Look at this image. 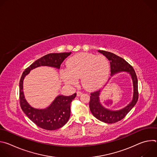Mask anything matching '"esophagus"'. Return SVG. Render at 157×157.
Listing matches in <instances>:
<instances>
[{"mask_svg": "<svg viewBox=\"0 0 157 157\" xmlns=\"http://www.w3.org/2000/svg\"><path fill=\"white\" fill-rule=\"evenodd\" d=\"M82 94V93L81 91H77V96H80Z\"/></svg>", "mask_w": 157, "mask_h": 157, "instance_id": "34e87169", "label": "esophagus"}]
</instances>
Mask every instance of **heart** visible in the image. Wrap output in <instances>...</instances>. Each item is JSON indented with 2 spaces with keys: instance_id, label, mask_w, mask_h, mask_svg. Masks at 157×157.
<instances>
[{
  "instance_id": "obj_1",
  "label": "heart",
  "mask_w": 157,
  "mask_h": 157,
  "mask_svg": "<svg viewBox=\"0 0 157 157\" xmlns=\"http://www.w3.org/2000/svg\"><path fill=\"white\" fill-rule=\"evenodd\" d=\"M66 69L60 71L63 82L75 85L81 78L82 86L89 91L101 87L107 81L110 73V64L103 55L80 53L66 61Z\"/></svg>"
}]
</instances>
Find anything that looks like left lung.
Listing matches in <instances>:
<instances>
[{
	"instance_id": "1",
	"label": "left lung",
	"mask_w": 157,
	"mask_h": 157,
	"mask_svg": "<svg viewBox=\"0 0 157 157\" xmlns=\"http://www.w3.org/2000/svg\"><path fill=\"white\" fill-rule=\"evenodd\" d=\"M110 61V76L120 73H127L130 75L133 84V97L131 102L125 107L117 110H110L105 107L100 101V94L102 89L91 94L89 109L93 115L99 121L107 123H116L125 117L130 110L135 106L138 101V80L135 70L124 59L109 52L98 50ZM111 78H109V81ZM106 85V84H105ZM105 85L104 86H105Z\"/></svg>"
}]
</instances>
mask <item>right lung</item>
Listing matches in <instances>:
<instances>
[{"mask_svg": "<svg viewBox=\"0 0 157 157\" xmlns=\"http://www.w3.org/2000/svg\"><path fill=\"white\" fill-rule=\"evenodd\" d=\"M70 53H50L39 58L33 63L24 71L20 80V106L26 116L36 125L48 130L58 129L64 125L70 117V104L76 96L75 93L70 96L59 95L52 104L45 109H36L32 107L27 101L24 93V80L30 71L40 66H50L59 69L63 61L69 55Z\"/></svg>", "mask_w": 157, "mask_h": 157, "instance_id": "1", "label": "right lung"}]
</instances>
